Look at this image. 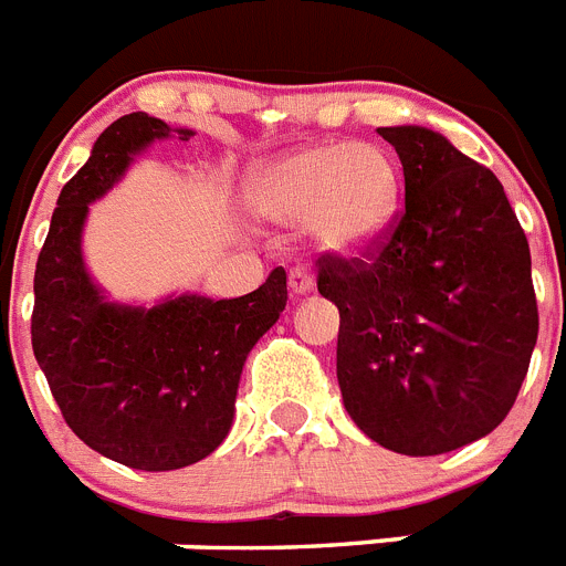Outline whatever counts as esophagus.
<instances>
[{"label":"esophagus","instance_id":"obj_1","mask_svg":"<svg viewBox=\"0 0 566 566\" xmlns=\"http://www.w3.org/2000/svg\"><path fill=\"white\" fill-rule=\"evenodd\" d=\"M289 289H292L294 297H303V294H308L314 289V277L306 269H292V272H289Z\"/></svg>","mask_w":566,"mask_h":566}]
</instances>
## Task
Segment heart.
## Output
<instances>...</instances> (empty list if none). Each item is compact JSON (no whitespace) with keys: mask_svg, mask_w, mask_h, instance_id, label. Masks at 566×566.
<instances>
[{"mask_svg":"<svg viewBox=\"0 0 566 566\" xmlns=\"http://www.w3.org/2000/svg\"><path fill=\"white\" fill-rule=\"evenodd\" d=\"M247 207L260 221L297 227L323 252L359 254L377 247L399 207V175L377 144H312L247 178Z\"/></svg>","mask_w":566,"mask_h":566,"instance_id":"b5f03b06","label":"heart"}]
</instances>
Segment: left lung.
<instances>
[{"instance_id":"8db88e82","label":"left lung","mask_w":566,"mask_h":566,"mask_svg":"<svg viewBox=\"0 0 566 566\" xmlns=\"http://www.w3.org/2000/svg\"><path fill=\"white\" fill-rule=\"evenodd\" d=\"M405 209L365 260L323 254L317 292L339 308L337 382L382 448L437 457L507 417L538 337L530 247L488 167L424 127H379Z\"/></svg>"}]
</instances>
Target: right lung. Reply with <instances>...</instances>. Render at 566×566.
Listing matches in <instances>:
<instances>
[{"instance_id": "1", "label": "right lung", "mask_w": 566, "mask_h": 566, "mask_svg": "<svg viewBox=\"0 0 566 566\" xmlns=\"http://www.w3.org/2000/svg\"><path fill=\"white\" fill-rule=\"evenodd\" d=\"M169 133L161 118L129 113L98 135L59 195L33 277V354L64 422L135 470L187 468L227 439L243 363L289 300L283 266L243 297L181 294L153 308L109 303L93 283L82 258L90 203Z\"/></svg>"}]
</instances>
